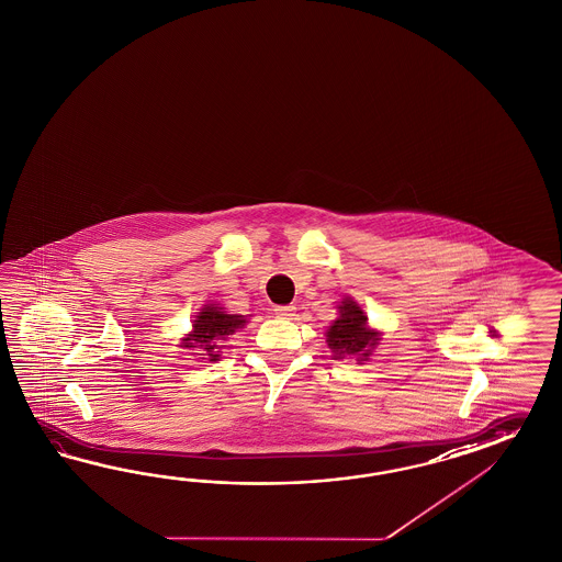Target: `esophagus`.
<instances>
[{"label":"esophagus","instance_id":"34e87169","mask_svg":"<svg viewBox=\"0 0 562 562\" xmlns=\"http://www.w3.org/2000/svg\"><path fill=\"white\" fill-rule=\"evenodd\" d=\"M294 306H290V304H280V306H276L273 308V313H276V317L278 319H292L294 317Z\"/></svg>","mask_w":562,"mask_h":562}]
</instances>
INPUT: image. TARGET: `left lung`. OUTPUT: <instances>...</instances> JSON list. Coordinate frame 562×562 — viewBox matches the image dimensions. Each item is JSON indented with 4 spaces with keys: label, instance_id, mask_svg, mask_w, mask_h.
<instances>
[{
    "label": "left lung",
    "instance_id": "1",
    "mask_svg": "<svg viewBox=\"0 0 562 562\" xmlns=\"http://www.w3.org/2000/svg\"><path fill=\"white\" fill-rule=\"evenodd\" d=\"M337 308L339 317L325 334L327 346L334 351L335 360L353 356L362 364L379 346L380 334L368 327L364 311L351 299H344Z\"/></svg>",
    "mask_w": 562,
    "mask_h": 562
}]
</instances>
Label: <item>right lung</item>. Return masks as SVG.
<instances>
[{"label": "right lung", "mask_w": 562, "mask_h": 562, "mask_svg": "<svg viewBox=\"0 0 562 562\" xmlns=\"http://www.w3.org/2000/svg\"><path fill=\"white\" fill-rule=\"evenodd\" d=\"M245 323V315H228L223 306L204 304L192 321V331L183 337L182 348H198L204 351L200 356H209V362H216L221 349L225 348V339L241 329Z\"/></svg>", "instance_id": "right-lung-1"}]
</instances>
